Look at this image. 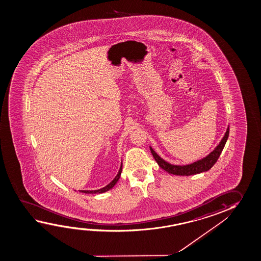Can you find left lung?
Segmentation results:
<instances>
[{"label":"left lung","instance_id":"8db88e82","mask_svg":"<svg viewBox=\"0 0 261 261\" xmlns=\"http://www.w3.org/2000/svg\"><path fill=\"white\" fill-rule=\"evenodd\" d=\"M228 134H229V126H228L222 140L219 141V145H217V147L211 151V153L207 155L206 157L202 158L201 160L196 161V162L187 164V165L170 164L169 162L164 161L162 158L160 157L157 152L150 146H149V149H150V152L153 155V158L157 162L158 165L160 166L163 170H166L168 173L178 175V176H191V175L201 173V172H205V171L211 170L222 152L224 146L228 140Z\"/></svg>","mask_w":261,"mask_h":261}]
</instances>
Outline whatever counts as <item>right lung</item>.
Masks as SVG:
<instances>
[{
	"mask_svg": "<svg viewBox=\"0 0 261 261\" xmlns=\"http://www.w3.org/2000/svg\"><path fill=\"white\" fill-rule=\"evenodd\" d=\"M121 170H122V162L120 163V170L118 171V174L115 176V178H113L112 181L110 182V183L108 184L107 186L103 187V188L99 189V190H95V191H79L80 192H82V193H86V194H100V193H104V192H106V191L112 190V188L116 185V183L118 182V180L120 179Z\"/></svg>",
	"mask_w": 261,
	"mask_h": 261,
	"instance_id": "right-lung-1",
	"label": "right lung"
}]
</instances>
